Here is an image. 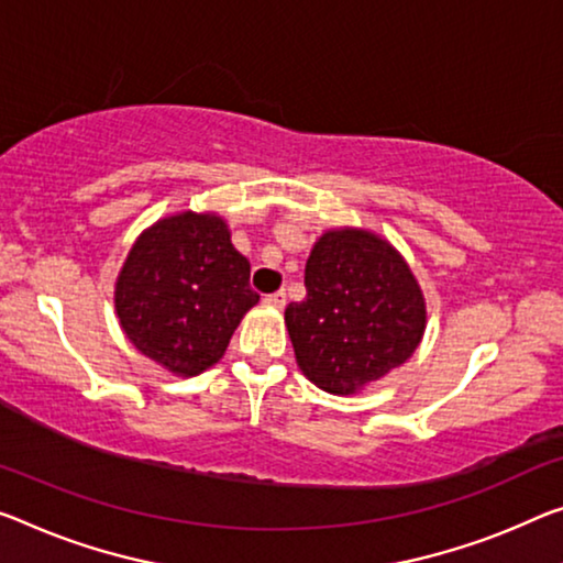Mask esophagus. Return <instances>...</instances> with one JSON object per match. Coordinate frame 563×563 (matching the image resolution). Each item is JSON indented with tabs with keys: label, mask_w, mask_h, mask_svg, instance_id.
Here are the masks:
<instances>
[{
	"label": "esophagus",
	"mask_w": 563,
	"mask_h": 563,
	"mask_svg": "<svg viewBox=\"0 0 563 563\" xmlns=\"http://www.w3.org/2000/svg\"><path fill=\"white\" fill-rule=\"evenodd\" d=\"M264 301H266V305H272V307H284V305H287V291L279 289L274 294H266Z\"/></svg>",
	"instance_id": "obj_1"
}]
</instances>
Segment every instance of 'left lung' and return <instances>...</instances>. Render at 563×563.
<instances>
[{
  "label": "left lung",
  "instance_id": "left-lung-1",
  "mask_svg": "<svg viewBox=\"0 0 563 563\" xmlns=\"http://www.w3.org/2000/svg\"><path fill=\"white\" fill-rule=\"evenodd\" d=\"M307 297L284 311L305 375L350 395L400 367L426 332V301L402 256L369 231H327L305 269Z\"/></svg>",
  "mask_w": 563,
  "mask_h": 563
}]
</instances>
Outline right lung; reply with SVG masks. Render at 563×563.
<instances>
[{
	"mask_svg": "<svg viewBox=\"0 0 563 563\" xmlns=\"http://www.w3.org/2000/svg\"><path fill=\"white\" fill-rule=\"evenodd\" d=\"M249 274L219 216H170L128 254L115 287L120 324L145 357L176 375H198L223 357L258 301Z\"/></svg>",
	"mask_w": 563,
	"mask_h": 563,
	"instance_id": "obj_1",
	"label": "right lung"
}]
</instances>
